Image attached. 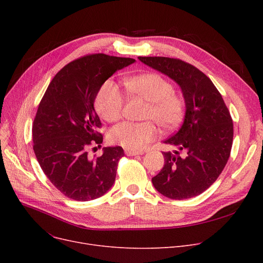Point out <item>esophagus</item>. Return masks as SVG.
Listing matches in <instances>:
<instances>
[{
    "label": "esophagus",
    "instance_id": "esophagus-1",
    "mask_svg": "<svg viewBox=\"0 0 263 263\" xmlns=\"http://www.w3.org/2000/svg\"><path fill=\"white\" fill-rule=\"evenodd\" d=\"M124 154L127 156L131 157V156H140V155H144V151H132V150H124Z\"/></svg>",
    "mask_w": 263,
    "mask_h": 263
}]
</instances>
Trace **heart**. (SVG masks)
<instances>
[{
  "instance_id": "obj_1",
  "label": "heart",
  "mask_w": 263,
  "mask_h": 263,
  "mask_svg": "<svg viewBox=\"0 0 263 263\" xmlns=\"http://www.w3.org/2000/svg\"><path fill=\"white\" fill-rule=\"evenodd\" d=\"M124 87L131 96L149 102L144 118L158 123L163 130H173L184 116V102L174 92L171 83L154 72L142 73L124 80ZM123 95L113 81L107 80L101 85L96 97V109L107 121H116L122 115ZM158 129L153 121L121 122L109 132L112 144L126 150L140 151L157 139Z\"/></svg>"
}]
</instances>
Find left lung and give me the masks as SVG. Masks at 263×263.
<instances>
[{
  "label": "left lung",
  "mask_w": 263,
  "mask_h": 263,
  "mask_svg": "<svg viewBox=\"0 0 263 263\" xmlns=\"http://www.w3.org/2000/svg\"><path fill=\"white\" fill-rule=\"evenodd\" d=\"M139 60L174 80L185 102L181 128L164 142L179 150L163 153L165 164L153 178L154 186L171 199L195 197L215 182L229 159L233 139L229 110L212 81L193 65L163 57Z\"/></svg>",
  "instance_id": "1"
}]
</instances>
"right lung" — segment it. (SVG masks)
Returning a JSON list of instances; mask_svg holds the SVG:
<instances>
[{
    "instance_id": "right-lung-1",
    "label": "right lung",
    "mask_w": 263,
    "mask_h": 263,
    "mask_svg": "<svg viewBox=\"0 0 263 263\" xmlns=\"http://www.w3.org/2000/svg\"><path fill=\"white\" fill-rule=\"evenodd\" d=\"M134 62L102 53L80 58L57 73L39 103L32 129L34 153L52 184L69 198L96 199L115 182L123 149L104 147L102 156H88L89 147L103 141L93 102L103 83Z\"/></svg>"
}]
</instances>
